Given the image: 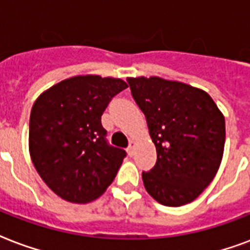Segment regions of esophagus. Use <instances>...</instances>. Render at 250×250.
I'll list each match as a JSON object with an SVG mask.
<instances>
[{"mask_svg": "<svg viewBox=\"0 0 250 250\" xmlns=\"http://www.w3.org/2000/svg\"><path fill=\"white\" fill-rule=\"evenodd\" d=\"M128 155L129 156H133V150H135V142L133 140H131V143H129V146H128Z\"/></svg>", "mask_w": 250, "mask_h": 250, "instance_id": "1", "label": "esophagus"}]
</instances>
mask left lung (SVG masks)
<instances>
[{"label":"left lung","instance_id":"1","mask_svg":"<svg viewBox=\"0 0 250 250\" xmlns=\"http://www.w3.org/2000/svg\"><path fill=\"white\" fill-rule=\"evenodd\" d=\"M133 100L146 115L157 163L143 171L144 188L164 206L180 207L203 193L218 173L226 121L202 89L180 81L128 77Z\"/></svg>","mask_w":250,"mask_h":250}]
</instances>
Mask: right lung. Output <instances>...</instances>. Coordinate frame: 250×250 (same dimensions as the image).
I'll use <instances>...</instances> for the list:
<instances>
[{
  "label": "right lung",
  "instance_id": "right-lung-1",
  "mask_svg": "<svg viewBox=\"0 0 250 250\" xmlns=\"http://www.w3.org/2000/svg\"><path fill=\"white\" fill-rule=\"evenodd\" d=\"M127 83L73 76L44 90L31 108L28 150L42 180L66 202L83 205L111 185L125 152L106 143L101 117Z\"/></svg>",
  "mask_w": 250,
  "mask_h": 250
}]
</instances>
